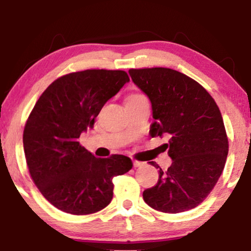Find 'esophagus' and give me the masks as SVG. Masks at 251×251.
Segmentation results:
<instances>
[{"label":"esophagus","instance_id":"1","mask_svg":"<svg viewBox=\"0 0 251 251\" xmlns=\"http://www.w3.org/2000/svg\"><path fill=\"white\" fill-rule=\"evenodd\" d=\"M132 164H133V168H138V167H142L144 162H140V161H137V160H133L132 161Z\"/></svg>","mask_w":251,"mask_h":251}]
</instances>
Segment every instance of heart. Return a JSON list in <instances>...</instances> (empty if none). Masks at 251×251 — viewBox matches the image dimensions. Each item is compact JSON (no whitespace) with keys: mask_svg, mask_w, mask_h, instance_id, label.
Wrapping results in <instances>:
<instances>
[{"mask_svg":"<svg viewBox=\"0 0 251 251\" xmlns=\"http://www.w3.org/2000/svg\"><path fill=\"white\" fill-rule=\"evenodd\" d=\"M139 96H140V95H133V96H131V97H130V98H135V97H139Z\"/></svg>","mask_w":251,"mask_h":251,"instance_id":"obj_1","label":"heart"}]
</instances>
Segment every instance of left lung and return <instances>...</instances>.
<instances>
[{
	"mask_svg": "<svg viewBox=\"0 0 251 251\" xmlns=\"http://www.w3.org/2000/svg\"><path fill=\"white\" fill-rule=\"evenodd\" d=\"M132 82L149 97L154 122L151 137H169L173 160L159 179L144 191L155 210L178 214L198 207L215 187L224 169L228 142L217 104L205 89L180 72L155 67L129 70Z\"/></svg>",
	"mask_w": 251,
	"mask_h": 251,
	"instance_id": "8db88e82",
	"label": "left lung"
}]
</instances>
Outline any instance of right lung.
<instances>
[{"label": "right lung", "mask_w": 251, "mask_h": 251, "mask_svg": "<svg viewBox=\"0 0 251 251\" xmlns=\"http://www.w3.org/2000/svg\"><path fill=\"white\" fill-rule=\"evenodd\" d=\"M129 81L123 71L71 73L53 81L34 106L24 129L26 162L37 188L59 210L89 215L107 207L113 178L132 168L128 156L98 159L78 143Z\"/></svg>", "instance_id": "1"}]
</instances>
